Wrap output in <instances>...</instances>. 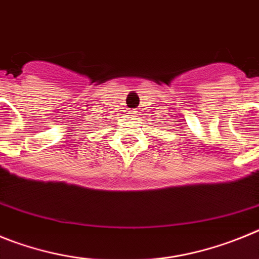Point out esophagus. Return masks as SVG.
<instances>
[{
	"label": "esophagus",
	"instance_id": "esophagus-1",
	"mask_svg": "<svg viewBox=\"0 0 259 259\" xmlns=\"http://www.w3.org/2000/svg\"><path fill=\"white\" fill-rule=\"evenodd\" d=\"M131 113H134V111H131Z\"/></svg>",
	"mask_w": 259,
	"mask_h": 259
}]
</instances>
